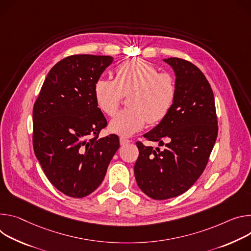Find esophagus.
<instances>
[{"mask_svg":"<svg viewBox=\"0 0 251 251\" xmlns=\"http://www.w3.org/2000/svg\"><path fill=\"white\" fill-rule=\"evenodd\" d=\"M120 143H121V145H122V146H126V145L129 144V143H130V141L128 140V138H126V137L121 136V137H120Z\"/></svg>","mask_w":251,"mask_h":251,"instance_id":"esophagus-1","label":"esophagus"}]
</instances>
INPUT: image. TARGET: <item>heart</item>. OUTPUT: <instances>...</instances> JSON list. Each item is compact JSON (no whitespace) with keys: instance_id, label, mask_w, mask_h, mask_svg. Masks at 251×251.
Instances as JSON below:
<instances>
[{"instance_id":"1","label":"heart","mask_w":251,"mask_h":251,"mask_svg":"<svg viewBox=\"0 0 251 251\" xmlns=\"http://www.w3.org/2000/svg\"><path fill=\"white\" fill-rule=\"evenodd\" d=\"M128 107L119 113L110 122L109 129L123 136L140 131L147 122L160 123L171 110L176 85L168 73H157L151 63L142 59H130L116 70L115 79L100 77L94 87V96L99 108L113 117L127 96Z\"/></svg>"}]
</instances>
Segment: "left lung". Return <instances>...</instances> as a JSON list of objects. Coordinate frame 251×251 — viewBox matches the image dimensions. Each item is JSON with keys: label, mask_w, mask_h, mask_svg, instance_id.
<instances>
[{"label": "left lung", "mask_w": 251, "mask_h": 251, "mask_svg": "<svg viewBox=\"0 0 251 251\" xmlns=\"http://www.w3.org/2000/svg\"><path fill=\"white\" fill-rule=\"evenodd\" d=\"M176 73V96L166 117L144 136L163 150L137 142L136 183L156 201L185 192L203 173L218 126L213 92L202 72L183 59L163 60Z\"/></svg>", "instance_id": "1"}]
</instances>
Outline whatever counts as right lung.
I'll return each instance as SVG.
<instances>
[{"instance_id": "obj_1", "label": "right lung", "mask_w": 251, "mask_h": 251, "mask_svg": "<svg viewBox=\"0 0 251 251\" xmlns=\"http://www.w3.org/2000/svg\"><path fill=\"white\" fill-rule=\"evenodd\" d=\"M113 57L73 54L49 72L34 104L33 146L50 183L81 199L102 182L120 148L117 134L99 137L107 126L94 87Z\"/></svg>"}]
</instances>
